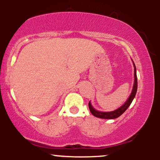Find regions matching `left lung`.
<instances>
[{
	"label": "left lung",
	"mask_w": 160,
	"mask_h": 160,
	"mask_svg": "<svg viewBox=\"0 0 160 160\" xmlns=\"http://www.w3.org/2000/svg\"><path fill=\"white\" fill-rule=\"evenodd\" d=\"M133 62V61H132ZM133 65H134V78H135V81H134V85L132 88V91L131 95H129L128 98L127 99L123 105L121 106L120 108H119L118 109L115 110L111 112H102L96 111L94 108L92 106L90 102H89V111L92 113V114L95 117H98V118L102 119H116L117 117H119L121 116L125 111L127 110V108L129 107V105L132 102L134 98H135V95L137 92V89H138V82H137V74H136V68H135V65L133 62Z\"/></svg>",
	"instance_id": "left-lung-1"
}]
</instances>
